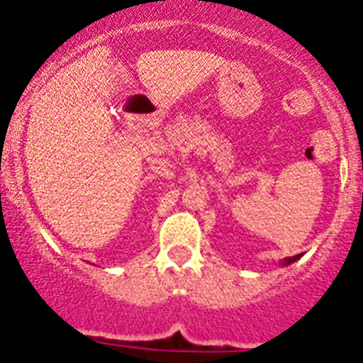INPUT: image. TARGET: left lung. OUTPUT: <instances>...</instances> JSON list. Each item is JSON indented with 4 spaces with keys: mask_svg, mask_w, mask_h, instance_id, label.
<instances>
[{
    "mask_svg": "<svg viewBox=\"0 0 363 363\" xmlns=\"http://www.w3.org/2000/svg\"><path fill=\"white\" fill-rule=\"evenodd\" d=\"M299 257H301V255H296V257H289V258H285V260H281V265H291L292 262L299 260Z\"/></svg>",
    "mask_w": 363,
    "mask_h": 363,
    "instance_id": "8db88e82",
    "label": "left lung"
}]
</instances>
